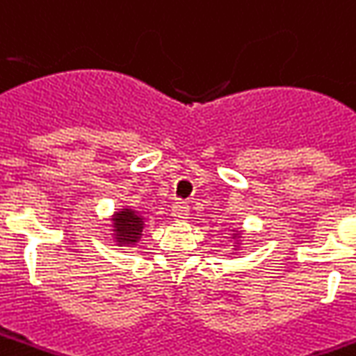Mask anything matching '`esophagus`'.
Returning a JSON list of instances; mask_svg holds the SVG:
<instances>
[{
    "label": "esophagus",
    "instance_id": "34e87169",
    "mask_svg": "<svg viewBox=\"0 0 356 356\" xmlns=\"http://www.w3.org/2000/svg\"><path fill=\"white\" fill-rule=\"evenodd\" d=\"M188 204L185 200H179V202L173 204V208H171V213H173V218L175 220H186V216H188Z\"/></svg>",
    "mask_w": 356,
    "mask_h": 356
}]
</instances>
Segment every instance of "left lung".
Masks as SVG:
<instances>
[{"instance_id":"8db88e82","label":"left lung","mask_w":356,"mask_h":356,"mask_svg":"<svg viewBox=\"0 0 356 356\" xmlns=\"http://www.w3.org/2000/svg\"><path fill=\"white\" fill-rule=\"evenodd\" d=\"M235 235H237V233H235ZM235 235H233V237H235Z\"/></svg>"}]
</instances>
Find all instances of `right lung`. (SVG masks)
I'll use <instances>...</instances> for the list:
<instances>
[{
    "instance_id": "1",
    "label": "right lung",
    "mask_w": 356,
    "mask_h": 356,
    "mask_svg": "<svg viewBox=\"0 0 356 356\" xmlns=\"http://www.w3.org/2000/svg\"><path fill=\"white\" fill-rule=\"evenodd\" d=\"M113 238L118 245L133 247L143 237L144 218L133 208H121L119 212L113 213Z\"/></svg>"
}]
</instances>
